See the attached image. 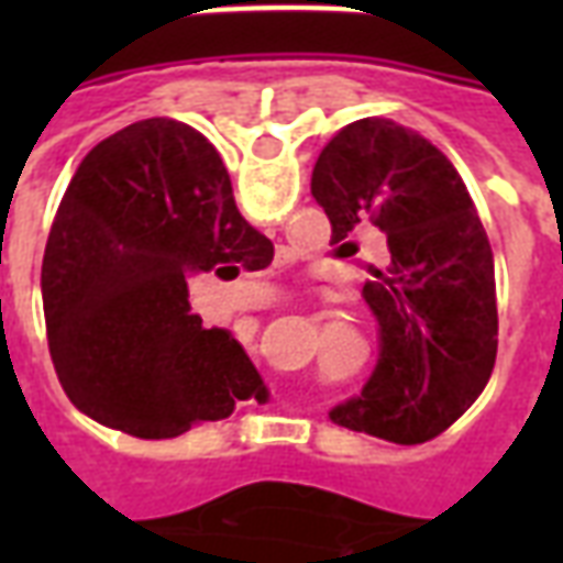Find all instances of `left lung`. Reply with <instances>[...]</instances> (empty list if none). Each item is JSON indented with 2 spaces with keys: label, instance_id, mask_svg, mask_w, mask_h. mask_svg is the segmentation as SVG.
Masks as SVG:
<instances>
[{
  "label": "left lung",
  "instance_id": "1",
  "mask_svg": "<svg viewBox=\"0 0 563 563\" xmlns=\"http://www.w3.org/2000/svg\"><path fill=\"white\" fill-rule=\"evenodd\" d=\"M310 192L331 244L377 225L389 253L362 289L379 355L329 419L391 443L443 434L483 391L497 355L495 262L464 180L440 150L391 120H355L322 147Z\"/></svg>",
  "mask_w": 563,
  "mask_h": 563
}]
</instances>
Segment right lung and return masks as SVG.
I'll return each instance as SVG.
<instances>
[{
    "label": "right lung",
    "mask_w": 563,
    "mask_h": 563,
    "mask_svg": "<svg viewBox=\"0 0 563 563\" xmlns=\"http://www.w3.org/2000/svg\"><path fill=\"white\" fill-rule=\"evenodd\" d=\"M274 246L238 213L220 153L153 117L84 156L42 262L47 346L68 401L141 440H168L265 398L225 329H201L189 277L268 268Z\"/></svg>",
    "instance_id": "obj_1"
}]
</instances>
